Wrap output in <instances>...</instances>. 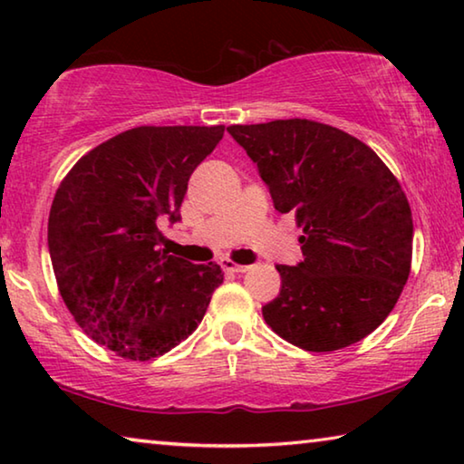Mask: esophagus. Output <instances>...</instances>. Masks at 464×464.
I'll return each mask as SVG.
<instances>
[{
	"label": "esophagus",
	"instance_id": "34e87169",
	"mask_svg": "<svg viewBox=\"0 0 464 464\" xmlns=\"http://www.w3.org/2000/svg\"><path fill=\"white\" fill-rule=\"evenodd\" d=\"M221 266L225 272H247L251 266H243V264H235L231 260H221Z\"/></svg>",
	"mask_w": 464,
	"mask_h": 464
}]
</instances>
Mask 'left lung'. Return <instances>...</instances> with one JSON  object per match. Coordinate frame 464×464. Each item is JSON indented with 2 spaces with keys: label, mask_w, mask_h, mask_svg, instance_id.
<instances>
[{
  "label": "left lung",
  "mask_w": 464,
  "mask_h": 464,
  "mask_svg": "<svg viewBox=\"0 0 464 464\" xmlns=\"http://www.w3.org/2000/svg\"><path fill=\"white\" fill-rule=\"evenodd\" d=\"M278 213L303 227V262L276 266L280 295L262 315L307 352L372 334L410 278L413 221L397 178L371 147L307 119L233 124Z\"/></svg>",
  "instance_id": "1"
}]
</instances>
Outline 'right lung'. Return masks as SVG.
Segmentation results:
<instances>
[{
  "label": "right lung",
  "instance_id": "add662e5",
  "mask_svg": "<svg viewBox=\"0 0 464 464\" xmlns=\"http://www.w3.org/2000/svg\"><path fill=\"white\" fill-rule=\"evenodd\" d=\"M225 127H137L75 163L54 194L49 251L59 293L93 342L151 360L186 340L207 313L221 266L161 249L179 221L188 179Z\"/></svg>",
  "mask_w": 464,
  "mask_h": 464
}]
</instances>
